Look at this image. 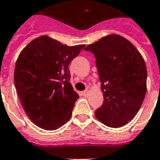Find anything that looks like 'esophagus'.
I'll list each match as a JSON object with an SVG mask.
<instances>
[{
    "label": "esophagus",
    "mask_w": 160,
    "mask_h": 160,
    "mask_svg": "<svg viewBox=\"0 0 160 160\" xmlns=\"http://www.w3.org/2000/svg\"><path fill=\"white\" fill-rule=\"evenodd\" d=\"M88 93H89V92H88L87 90L82 92V95H83V96H87V95H88Z\"/></svg>",
    "instance_id": "34e87169"
}]
</instances>
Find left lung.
Returning a JSON list of instances; mask_svg holds the SVG:
<instances>
[{
  "mask_svg": "<svg viewBox=\"0 0 160 160\" xmlns=\"http://www.w3.org/2000/svg\"><path fill=\"white\" fill-rule=\"evenodd\" d=\"M96 58L104 102L95 111L102 123L120 128L134 118L147 92V67L141 53L123 37L111 34L87 46Z\"/></svg>",
  "mask_w": 160,
  "mask_h": 160,
  "instance_id": "1",
  "label": "left lung"
}]
</instances>
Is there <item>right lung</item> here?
<instances>
[{"label":"right lung","mask_w":160,"mask_h":160,"mask_svg":"<svg viewBox=\"0 0 160 160\" xmlns=\"http://www.w3.org/2000/svg\"><path fill=\"white\" fill-rule=\"evenodd\" d=\"M84 48L41 36L19 54L14 69L17 93L28 118L41 128L55 130L71 118L79 95L69 82L68 67Z\"/></svg>","instance_id":"1"}]
</instances>
